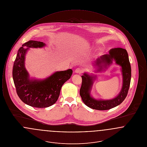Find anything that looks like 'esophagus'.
Masks as SVG:
<instances>
[{
  "instance_id": "esophagus-1",
  "label": "esophagus",
  "mask_w": 147,
  "mask_h": 147,
  "mask_svg": "<svg viewBox=\"0 0 147 147\" xmlns=\"http://www.w3.org/2000/svg\"><path fill=\"white\" fill-rule=\"evenodd\" d=\"M75 72L78 74H81L83 72V69L82 68H78L76 70H75Z\"/></svg>"
}]
</instances>
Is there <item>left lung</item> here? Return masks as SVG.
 Instances as JSON below:
<instances>
[{
  "label": "left lung",
  "instance_id": "1",
  "mask_svg": "<svg viewBox=\"0 0 147 147\" xmlns=\"http://www.w3.org/2000/svg\"><path fill=\"white\" fill-rule=\"evenodd\" d=\"M114 59L116 63L122 67L123 76V86L121 92L116 98L109 100H97L91 98L90 90L92 85V77L84 73L82 76V83L80 89V95L84 104L92 109L107 110L121 104L126 98L129 88L131 79V67L126 49L115 48L110 49L109 54L104 55L98 58L95 64L100 65L102 62L112 63Z\"/></svg>",
  "mask_w": 147,
  "mask_h": 147
}]
</instances>
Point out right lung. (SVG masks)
I'll list each match as a JSON object with an SVG mask.
<instances>
[{
    "label": "right lung",
    "mask_w": 147,
    "mask_h": 147,
    "mask_svg": "<svg viewBox=\"0 0 147 147\" xmlns=\"http://www.w3.org/2000/svg\"><path fill=\"white\" fill-rule=\"evenodd\" d=\"M42 42L31 40L22 45L17 53L13 68V78L16 93L25 104L37 108L53 105L59 98L61 88L72 74L73 70L57 71L43 80H31L24 65L25 56L28 48L42 47Z\"/></svg>",
    "instance_id": "1"
}]
</instances>
